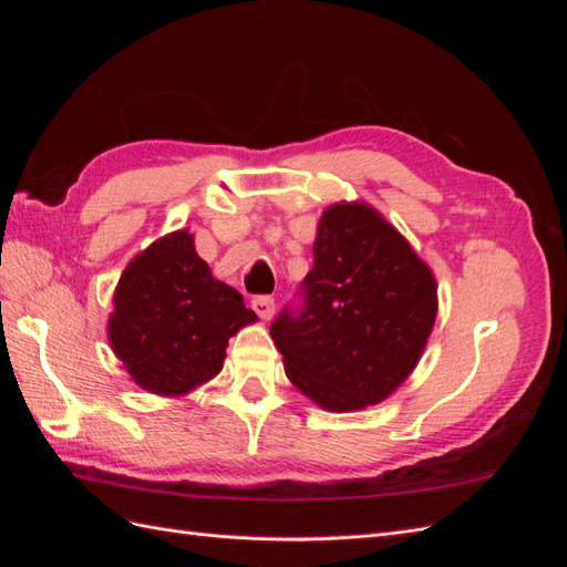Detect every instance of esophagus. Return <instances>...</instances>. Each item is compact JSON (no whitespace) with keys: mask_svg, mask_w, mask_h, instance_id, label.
<instances>
[{"mask_svg":"<svg viewBox=\"0 0 567 567\" xmlns=\"http://www.w3.org/2000/svg\"><path fill=\"white\" fill-rule=\"evenodd\" d=\"M250 305H252V310L257 312V317H260V319L269 321L274 317V298H269V296H255Z\"/></svg>","mask_w":567,"mask_h":567,"instance_id":"obj_1","label":"esophagus"}]
</instances>
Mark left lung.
I'll list each match as a JSON object with an SVG mask.
<instances>
[{"mask_svg":"<svg viewBox=\"0 0 567 567\" xmlns=\"http://www.w3.org/2000/svg\"><path fill=\"white\" fill-rule=\"evenodd\" d=\"M302 307L274 319L286 375L329 411L383 402L414 371L437 317L431 267L364 203L323 210Z\"/></svg>","mask_w":567,"mask_h":567,"instance_id":"8db88e82","label":"left lung"}]
</instances>
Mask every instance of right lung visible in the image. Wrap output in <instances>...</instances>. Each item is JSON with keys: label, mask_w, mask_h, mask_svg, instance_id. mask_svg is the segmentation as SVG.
Wrapping results in <instances>:
<instances>
[{"label": "right lung", "mask_w": 567, "mask_h": 567, "mask_svg": "<svg viewBox=\"0 0 567 567\" xmlns=\"http://www.w3.org/2000/svg\"><path fill=\"white\" fill-rule=\"evenodd\" d=\"M109 340L132 381L163 398L192 392L221 371L229 338L257 317L217 281L186 229L153 241L125 267Z\"/></svg>", "instance_id": "add662e5"}]
</instances>
